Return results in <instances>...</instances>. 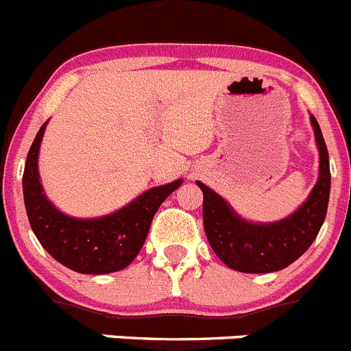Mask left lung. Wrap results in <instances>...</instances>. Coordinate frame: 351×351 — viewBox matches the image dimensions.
<instances>
[{
    "instance_id": "1",
    "label": "left lung",
    "mask_w": 351,
    "mask_h": 351,
    "mask_svg": "<svg viewBox=\"0 0 351 351\" xmlns=\"http://www.w3.org/2000/svg\"><path fill=\"white\" fill-rule=\"evenodd\" d=\"M317 149L319 178L306 201L279 221L256 223L242 218L235 209L202 182V220L211 250L228 268L244 274H270L298 260L315 241L324 220L330 192L329 154L322 131L310 116Z\"/></svg>"
}]
</instances>
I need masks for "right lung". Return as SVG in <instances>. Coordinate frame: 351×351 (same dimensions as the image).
<instances>
[{"label":"right lung","mask_w":351,"mask_h":351,"mask_svg":"<svg viewBox=\"0 0 351 351\" xmlns=\"http://www.w3.org/2000/svg\"><path fill=\"white\" fill-rule=\"evenodd\" d=\"M47 124L39 128L29 149L22 178L25 211L32 232L58 263L77 274L104 275L123 270L142 250L159 206L183 180L152 186L110 215L97 218L65 215L47 197L39 180V147Z\"/></svg>","instance_id":"add662e5"}]
</instances>
